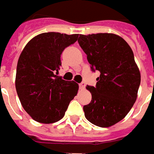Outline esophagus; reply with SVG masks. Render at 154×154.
<instances>
[{"instance_id": "1", "label": "esophagus", "mask_w": 154, "mask_h": 154, "mask_svg": "<svg viewBox=\"0 0 154 154\" xmlns=\"http://www.w3.org/2000/svg\"><path fill=\"white\" fill-rule=\"evenodd\" d=\"M79 86H80V89L83 90V89H85V87H86V83H85V82H81L80 85H79Z\"/></svg>"}]
</instances>
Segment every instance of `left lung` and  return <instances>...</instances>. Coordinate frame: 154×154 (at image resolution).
Listing matches in <instances>:
<instances>
[{
    "label": "left lung",
    "instance_id": "1",
    "mask_svg": "<svg viewBox=\"0 0 154 154\" xmlns=\"http://www.w3.org/2000/svg\"><path fill=\"white\" fill-rule=\"evenodd\" d=\"M78 42L92 71L100 72L96 86H86L92 100L83 107L85 116L96 126L110 127L126 116L137 98L140 73L133 51L113 33L80 35Z\"/></svg>",
    "mask_w": 154,
    "mask_h": 154
}]
</instances>
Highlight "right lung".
<instances>
[{
    "label": "right lung",
    "mask_w": 154,
    "mask_h": 154,
    "mask_svg": "<svg viewBox=\"0 0 154 154\" xmlns=\"http://www.w3.org/2000/svg\"><path fill=\"white\" fill-rule=\"evenodd\" d=\"M79 34L45 32L31 39L21 52L15 87L24 109L33 120L53 123L65 115L79 86L56 76L62 66L61 55L74 44Z\"/></svg>",
    "instance_id": "add662e5"
}]
</instances>
